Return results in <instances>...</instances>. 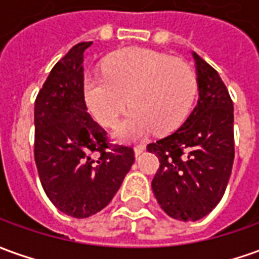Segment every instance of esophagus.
I'll return each instance as SVG.
<instances>
[{"mask_svg":"<svg viewBox=\"0 0 259 259\" xmlns=\"http://www.w3.org/2000/svg\"><path fill=\"white\" fill-rule=\"evenodd\" d=\"M146 150V146H143V144H139V146H136L135 147V154L136 157H139V155L143 154V151Z\"/></svg>","mask_w":259,"mask_h":259,"instance_id":"1","label":"esophagus"}]
</instances>
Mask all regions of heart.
<instances>
[{"mask_svg": "<svg viewBox=\"0 0 259 259\" xmlns=\"http://www.w3.org/2000/svg\"><path fill=\"white\" fill-rule=\"evenodd\" d=\"M102 70V75L84 79V99L104 126L116 123L129 99L133 111L116 126L117 140H137L153 129L158 135L171 133L192 111L198 77L186 61L150 49L129 48L112 53Z\"/></svg>", "mask_w": 259, "mask_h": 259, "instance_id": "heart-1", "label": "heart"}]
</instances>
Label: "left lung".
Here are the masks:
<instances>
[{
	"label": "left lung",
	"mask_w": 259,
	"mask_h": 259,
	"mask_svg": "<svg viewBox=\"0 0 259 259\" xmlns=\"http://www.w3.org/2000/svg\"><path fill=\"white\" fill-rule=\"evenodd\" d=\"M193 54L199 99L192 113L172 135L150 143L160 168L151 188L169 218L196 222L223 198L234 161V109L219 73Z\"/></svg>",
	"instance_id": "1"
}]
</instances>
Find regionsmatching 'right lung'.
I'll return each instance as SVG.
<instances>
[{"label": "right lung", "instance_id": "obj_1", "mask_svg": "<svg viewBox=\"0 0 259 259\" xmlns=\"http://www.w3.org/2000/svg\"><path fill=\"white\" fill-rule=\"evenodd\" d=\"M81 41L57 61L35 101V161L41 186L53 205L77 219L108 205L135 162V151L112 146L87 112ZM99 152L95 160L93 153Z\"/></svg>", "mask_w": 259, "mask_h": 259}]
</instances>
